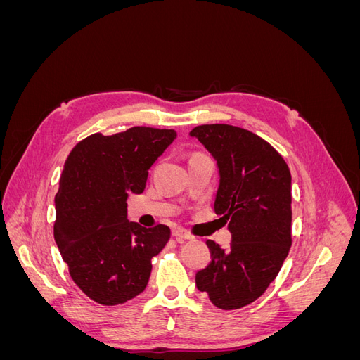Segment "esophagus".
I'll return each instance as SVG.
<instances>
[{"label": "esophagus", "mask_w": 360, "mask_h": 360, "mask_svg": "<svg viewBox=\"0 0 360 360\" xmlns=\"http://www.w3.org/2000/svg\"><path fill=\"white\" fill-rule=\"evenodd\" d=\"M172 236L176 237V238H181V240H192V238H193V236L189 231L184 230V228H181V226L172 228Z\"/></svg>", "instance_id": "obj_1"}]
</instances>
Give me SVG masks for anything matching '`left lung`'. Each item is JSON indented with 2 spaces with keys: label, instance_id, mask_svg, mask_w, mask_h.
<instances>
[{
  "label": "left lung",
  "instance_id": "left-lung-1",
  "mask_svg": "<svg viewBox=\"0 0 360 360\" xmlns=\"http://www.w3.org/2000/svg\"><path fill=\"white\" fill-rule=\"evenodd\" d=\"M189 135L216 162L214 212L233 237L228 249L207 240L212 261L195 282L214 307L243 308L267 290L291 248L290 168L263 138L242 127L202 124Z\"/></svg>",
  "mask_w": 360,
  "mask_h": 360
}]
</instances>
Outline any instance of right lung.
Segmentation results:
<instances>
[{"instance_id":"add662e5","label":"right lung","mask_w":360,"mask_h":360,"mask_svg":"<svg viewBox=\"0 0 360 360\" xmlns=\"http://www.w3.org/2000/svg\"><path fill=\"white\" fill-rule=\"evenodd\" d=\"M177 138L172 129L132 127L82 139L64 163L53 237L73 282L112 307L143 292L151 258L171 237L167 225L127 221V198L143 193L148 169Z\"/></svg>"}]
</instances>
